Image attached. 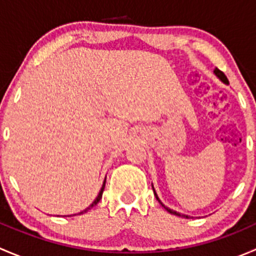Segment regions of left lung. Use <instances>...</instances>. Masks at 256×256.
<instances>
[{"mask_svg": "<svg viewBox=\"0 0 256 256\" xmlns=\"http://www.w3.org/2000/svg\"><path fill=\"white\" fill-rule=\"evenodd\" d=\"M214 74H216V76H218V78H219V79H220V80H222V82H224V84H229V80H228V78H226V74H224V73H223V72H222V70H219V69H218V68H216V69H214ZM152 188H154V187H152ZM154 196H156V200H158V202H160V203H161V204H162V207H164V209H166V210H167V212H168V213H171V214H174V216H180V213H177V212H176V210H172V209L167 208V207H166V206H164V203H162V202H161V200H160L158 196H157V194H156V192H154ZM182 216H183V218H188V216H184V214H182Z\"/></svg>", "mask_w": 256, "mask_h": 256, "instance_id": "left-lung-1", "label": "left lung"}]
</instances>
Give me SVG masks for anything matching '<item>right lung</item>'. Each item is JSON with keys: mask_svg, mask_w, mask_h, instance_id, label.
<instances>
[{"mask_svg": "<svg viewBox=\"0 0 256 256\" xmlns=\"http://www.w3.org/2000/svg\"><path fill=\"white\" fill-rule=\"evenodd\" d=\"M105 182H106V178H105V180H104V183H102V190H100V192H99V194H98V197L95 198L94 200V202L92 203V204L89 206V207L88 208H85L84 210H82L80 212V213H78V214H82V213H86L88 210H89V209H92V207H94V206H96L98 203H99V200H102V192H104V188H105ZM74 216H76V214H74Z\"/></svg>", "mask_w": 256, "mask_h": 256, "instance_id": "right-lung-1", "label": "right lung"}]
</instances>
